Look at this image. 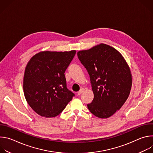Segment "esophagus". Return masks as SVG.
Here are the masks:
<instances>
[{
	"instance_id": "1",
	"label": "esophagus",
	"mask_w": 153,
	"mask_h": 153,
	"mask_svg": "<svg viewBox=\"0 0 153 153\" xmlns=\"http://www.w3.org/2000/svg\"><path fill=\"white\" fill-rule=\"evenodd\" d=\"M84 90H84L83 88H81V89L79 90V91L77 93V94H78V95H80L82 93L84 92Z\"/></svg>"
}]
</instances>
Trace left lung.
I'll return each mask as SVG.
<instances>
[{
    "instance_id": "left-lung-1",
    "label": "left lung",
    "mask_w": 153,
    "mask_h": 153,
    "mask_svg": "<svg viewBox=\"0 0 153 153\" xmlns=\"http://www.w3.org/2000/svg\"><path fill=\"white\" fill-rule=\"evenodd\" d=\"M77 56L90 76L94 93L88 110L99 118L110 117L120 110L131 89L128 64L118 51L103 43L80 51Z\"/></svg>"
}]
</instances>
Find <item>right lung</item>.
Wrapping results in <instances>:
<instances>
[{"label":"right lung","instance_id":"obj_1","mask_svg":"<svg viewBox=\"0 0 153 153\" xmlns=\"http://www.w3.org/2000/svg\"><path fill=\"white\" fill-rule=\"evenodd\" d=\"M75 54V50L43 51L28 62L24 77V92L28 105L39 115L58 116L75 96L67 88L64 74Z\"/></svg>","mask_w":153,"mask_h":153}]
</instances>
